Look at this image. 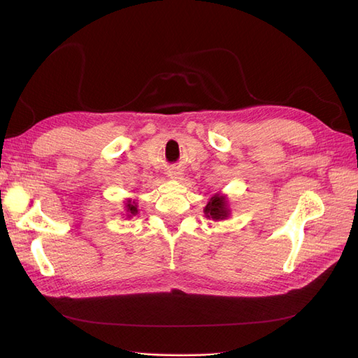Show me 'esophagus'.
Here are the masks:
<instances>
[{
  "label": "esophagus",
  "instance_id": "34e87169",
  "mask_svg": "<svg viewBox=\"0 0 358 358\" xmlns=\"http://www.w3.org/2000/svg\"><path fill=\"white\" fill-rule=\"evenodd\" d=\"M182 175H183V173H182L179 169H171V170H169V176H170L171 179H182Z\"/></svg>",
  "mask_w": 358,
  "mask_h": 358
}]
</instances>
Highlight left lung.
<instances>
[{
    "instance_id": "obj_1",
    "label": "left lung",
    "mask_w": 358,
    "mask_h": 358,
    "mask_svg": "<svg viewBox=\"0 0 358 358\" xmlns=\"http://www.w3.org/2000/svg\"><path fill=\"white\" fill-rule=\"evenodd\" d=\"M204 213L208 218H212L215 221L227 218V215H229V209H227V206H225V197L213 196L209 200L208 206L204 208Z\"/></svg>"
}]
</instances>
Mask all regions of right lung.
Segmentation results:
<instances>
[{"label": "right lung", "mask_w": 358, "mask_h": 358, "mask_svg": "<svg viewBox=\"0 0 358 358\" xmlns=\"http://www.w3.org/2000/svg\"><path fill=\"white\" fill-rule=\"evenodd\" d=\"M127 212L129 213V215H136L137 213V206L136 204H131V201H128L127 203ZM128 215V216H129Z\"/></svg>", "instance_id": "right-lung-1"}]
</instances>
